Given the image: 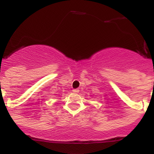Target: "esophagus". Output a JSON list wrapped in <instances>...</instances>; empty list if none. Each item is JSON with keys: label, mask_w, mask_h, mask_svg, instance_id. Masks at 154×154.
Wrapping results in <instances>:
<instances>
[{"label": "esophagus", "mask_w": 154, "mask_h": 154, "mask_svg": "<svg viewBox=\"0 0 154 154\" xmlns=\"http://www.w3.org/2000/svg\"><path fill=\"white\" fill-rule=\"evenodd\" d=\"M73 92H74V94H77V93H79V90L78 89H74V90H73Z\"/></svg>", "instance_id": "obj_1"}]
</instances>
